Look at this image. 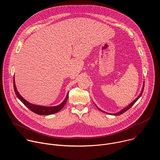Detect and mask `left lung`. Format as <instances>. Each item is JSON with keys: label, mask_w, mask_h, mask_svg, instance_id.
<instances>
[{"label": "left lung", "mask_w": 160, "mask_h": 160, "mask_svg": "<svg viewBox=\"0 0 160 160\" xmlns=\"http://www.w3.org/2000/svg\"><path fill=\"white\" fill-rule=\"evenodd\" d=\"M144 85H143V87H142V91H141V94H139V96L138 97V98H137L132 103H130L127 107H126V108H125L124 109H123L122 110H121L120 112H117V113H115V114H114V115H122V114H123V112H125V111H127L128 109H129L135 103V102L137 101H138V99H139V98L142 96V92H143V90H144ZM98 108V107H97ZM100 111H102V112H104V111H102V110H101L99 108H98ZM107 113V112H106ZM110 115H111V114H110ZM112 115H113V114H112Z\"/></svg>", "instance_id": "8db88e82"}]
</instances>
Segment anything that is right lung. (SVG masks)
I'll return each mask as SVG.
<instances>
[{"instance_id": "1", "label": "right lung", "mask_w": 160, "mask_h": 160, "mask_svg": "<svg viewBox=\"0 0 160 160\" xmlns=\"http://www.w3.org/2000/svg\"><path fill=\"white\" fill-rule=\"evenodd\" d=\"M13 86H14V92L18 97V98L30 110H31L32 112L38 114V115H52V114L56 113L58 111H59L65 105L68 98V94H67L65 99L63 101V102L60 104L58 106H52V107H47V106H38V105H34L32 104L28 101H27L23 98L21 97V96L18 93V90L16 89V87L15 85V82H14V78L13 80Z\"/></svg>"}]
</instances>
